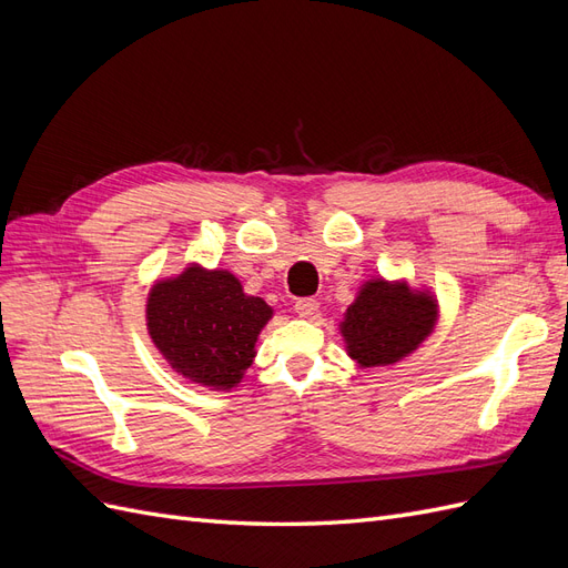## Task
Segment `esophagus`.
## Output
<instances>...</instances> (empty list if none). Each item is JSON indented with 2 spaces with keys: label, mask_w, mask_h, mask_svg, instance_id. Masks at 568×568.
Here are the masks:
<instances>
[{
  "label": "esophagus",
  "mask_w": 568,
  "mask_h": 568,
  "mask_svg": "<svg viewBox=\"0 0 568 568\" xmlns=\"http://www.w3.org/2000/svg\"><path fill=\"white\" fill-rule=\"evenodd\" d=\"M294 311L298 313V317H313L320 311V303L315 298H301L296 301Z\"/></svg>",
  "instance_id": "esophagus-1"
}]
</instances>
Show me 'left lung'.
I'll return each mask as SVG.
<instances>
[{
  "mask_svg": "<svg viewBox=\"0 0 568 568\" xmlns=\"http://www.w3.org/2000/svg\"><path fill=\"white\" fill-rule=\"evenodd\" d=\"M438 303L428 291L382 277L359 286L341 322V336L357 367H384L407 357L432 336Z\"/></svg>",
  "mask_w": 568,
  "mask_h": 568,
  "instance_id": "1",
  "label": "left lung"
}]
</instances>
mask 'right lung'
<instances>
[{
    "label": "right lung",
    "instance_id": "add662e5",
    "mask_svg": "<svg viewBox=\"0 0 568 568\" xmlns=\"http://www.w3.org/2000/svg\"><path fill=\"white\" fill-rule=\"evenodd\" d=\"M272 307L227 270L196 263L178 277L159 280L146 298V329L153 346L184 379L230 390L253 365L255 341Z\"/></svg>",
    "mask_w": 568,
    "mask_h": 568
}]
</instances>
